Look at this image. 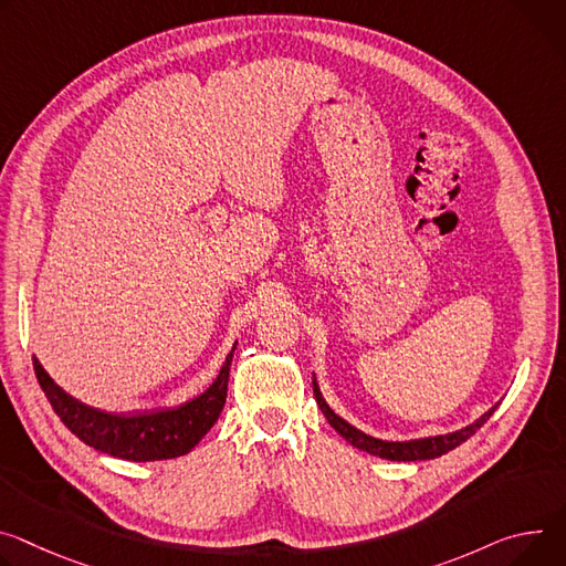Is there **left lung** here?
Segmentation results:
<instances>
[{
    "mask_svg": "<svg viewBox=\"0 0 566 566\" xmlns=\"http://www.w3.org/2000/svg\"><path fill=\"white\" fill-rule=\"evenodd\" d=\"M314 395H316V401L323 410V416L327 418V422L340 433V438H345L352 447L361 449V451H368L373 455H379V458H386V460H397V462H410V460H431V458H438V455H444L447 451L455 449L458 444L465 442L468 438H472L490 418L494 410L499 408V403H494L490 410H485V413L474 420L472 424L462 427L458 431H451V433H442V436H427V438H416V440H381V438H375V436H368L364 433L361 429L352 427L349 422H345L338 413H334V408L325 401L323 392H321V386H318V379L314 375Z\"/></svg>",
    "mask_w": 566,
    "mask_h": 566,
    "instance_id": "obj_1",
    "label": "left lung"
}]
</instances>
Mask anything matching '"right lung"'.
I'll use <instances>...</instances> for the list:
<instances>
[{
    "instance_id": "1",
    "label": "right lung",
    "mask_w": 566,
    "mask_h": 566,
    "mask_svg": "<svg viewBox=\"0 0 566 566\" xmlns=\"http://www.w3.org/2000/svg\"><path fill=\"white\" fill-rule=\"evenodd\" d=\"M237 343L228 352L217 379L198 397L165 408L104 410L90 406L63 390L33 356V370L49 403L54 406L63 424L96 451L133 462L169 460L189 453L219 420Z\"/></svg>"
}]
</instances>
